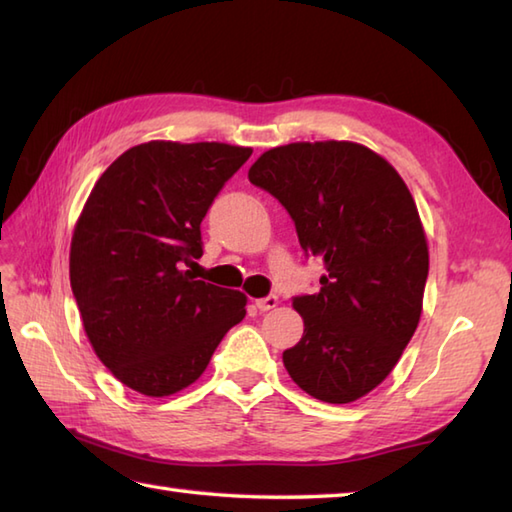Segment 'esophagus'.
<instances>
[{"instance_id": "1", "label": "esophagus", "mask_w": 512, "mask_h": 512, "mask_svg": "<svg viewBox=\"0 0 512 512\" xmlns=\"http://www.w3.org/2000/svg\"><path fill=\"white\" fill-rule=\"evenodd\" d=\"M255 306L262 310V312H268L279 306V299L277 295H268V297H262V299H255Z\"/></svg>"}]
</instances>
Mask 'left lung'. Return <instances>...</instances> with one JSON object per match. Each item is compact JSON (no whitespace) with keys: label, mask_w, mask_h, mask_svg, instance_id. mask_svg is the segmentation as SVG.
Returning a JSON list of instances; mask_svg holds the SVG:
<instances>
[{"label":"left lung","mask_w":512,"mask_h":512,"mask_svg":"<svg viewBox=\"0 0 512 512\" xmlns=\"http://www.w3.org/2000/svg\"><path fill=\"white\" fill-rule=\"evenodd\" d=\"M248 180L279 200L303 253L325 266L319 292L292 297L303 336L284 352L288 374L317 400H358L418 328L429 250L416 202L385 158L345 140L270 149Z\"/></svg>","instance_id":"8db88e82"}]
</instances>
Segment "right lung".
<instances>
[{
  "label": "right lung",
  "mask_w": 512,
  "mask_h": 512,
  "mask_svg": "<svg viewBox=\"0 0 512 512\" xmlns=\"http://www.w3.org/2000/svg\"><path fill=\"white\" fill-rule=\"evenodd\" d=\"M253 154L224 143L151 140L94 184L70 246L85 334L110 372L140 394L171 396L202 376L246 317V297L182 270L202 257L200 224Z\"/></svg>",
  "instance_id": "add662e5"
}]
</instances>
